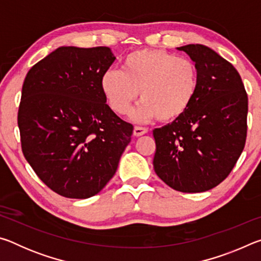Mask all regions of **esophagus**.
I'll use <instances>...</instances> for the list:
<instances>
[{
  "mask_svg": "<svg viewBox=\"0 0 261 261\" xmlns=\"http://www.w3.org/2000/svg\"><path fill=\"white\" fill-rule=\"evenodd\" d=\"M147 129L146 127H143V126H135L134 129V135L136 137H139V136H143L145 134H147Z\"/></svg>",
  "mask_w": 261,
  "mask_h": 261,
  "instance_id": "esophagus-1",
  "label": "esophagus"
}]
</instances>
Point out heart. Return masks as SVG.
I'll use <instances>...</instances> for the list:
<instances>
[{
    "label": "heart",
    "mask_w": 261,
    "mask_h": 261,
    "mask_svg": "<svg viewBox=\"0 0 261 261\" xmlns=\"http://www.w3.org/2000/svg\"><path fill=\"white\" fill-rule=\"evenodd\" d=\"M199 86V68L192 60L161 49L131 51L121 71L107 70L100 78L101 92L116 114L129 112L140 92L143 101L131 113L135 122L176 120L191 106Z\"/></svg>",
    "instance_id": "1"
}]
</instances>
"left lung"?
Instances as JSON below:
<instances>
[{"label": "left lung", "instance_id": "1", "mask_svg": "<svg viewBox=\"0 0 261 261\" xmlns=\"http://www.w3.org/2000/svg\"><path fill=\"white\" fill-rule=\"evenodd\" d=\"M199 68L200 86L182 116L153 130L156 175L176 191L204 192L230 174L246 140L247 94L231 63L204 45L177 48Z\"/></svg>", "mask_w": 261, "mask_h": 261}]
</instances>
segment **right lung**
<instances>
[{
  "instance_id": "obj_1",
  "label": "right lung",
  "mask_w": 261,
  "mask_h": 261,
  "mask_svg": "<svg viewBox=\"0 0 261 261\" xmlns=\"http://www.w3.org/2000/svg\"><path fill=\"white\" fill-rule=\"evenodd\" d=\"M108 47H60L30 69L21 90V149L53 191L72 199L99 193L117 170L134 126L106 103L100 78Z\"/></svg>"
}]
</instances>
